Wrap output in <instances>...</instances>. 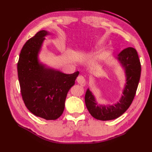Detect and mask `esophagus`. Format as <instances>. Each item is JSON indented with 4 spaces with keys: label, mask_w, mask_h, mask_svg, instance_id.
Wrapping results in <instances>:
<instances>
[{
    "label": "esophagus",
    "mask_w": 152,
    "mask_h": 152,
    "mask_svg": "<svg viewBox=\"0 0 152 152\" xmlns=\"http://www.w3.org/2000/svg\"><path fill=\"white\" fill-rule=\"evenodd\" d=\"M76 81L80 85H81L82 86H85L86 84V80L84 77L82 75L78 76V78L76 79Z\"/></svg>",
    "instance_id": "1"
}]
</instances>
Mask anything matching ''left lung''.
Returning a JSON list of instances; mask_svg holds the SVG:
<instances>
[{
    "mask_svg": "<svg viewBox=\"0 0 152 152\" xmlns=\"http://www.w3.org/2000/svg\"><path fill=\"white\" fill-rule=\"evenodd\" d=\"M125 70L126 83L123 95L114 105H99L94 95L88 89L85 95L86 107L93 118L102 121L119 118L129 108L134 98L141 73V65L137 50L133 48H125L117 57Z\"/></svg>",
    "mask_w": 152,
    "mask_h": 152,
    "instance_id": "left-lung-1",
    "label": "left lung"
}]
</instances>
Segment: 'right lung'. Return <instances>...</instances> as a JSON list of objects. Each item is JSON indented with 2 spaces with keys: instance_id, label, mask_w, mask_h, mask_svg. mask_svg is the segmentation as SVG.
<instances>
[{
  "instance_id": "1",
  "label": "right lung",
  "mask_w": 152,
  "mask_h": 152,
  "mask_svg": "<svg viewBox=\"0 0 152 152\" xmlns=\"http://www.w3.org/2000/svg\"><path fill=\"white\" fill-rule=\"evenodd\" d=\"M49 32L40 31L24 44L19 54L18 74L22 99L34 115L55 120L62 115L67 93L79 72L66 74L39 63L38 53Z\"/></svg>"
}]
</instances>
